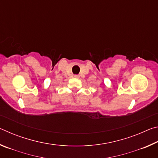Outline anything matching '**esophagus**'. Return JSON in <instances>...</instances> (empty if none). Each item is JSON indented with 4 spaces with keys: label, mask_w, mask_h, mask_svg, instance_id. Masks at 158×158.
Listing matches in <instances>:
<instances>
[{
    "label": "esophagus",
    "mask_w": 158,
    "mask_h": 158,
    "mask_svg": "<svg viewBox=\"0 0 158 158\" xmlns=\"http://www.w3.org/2000/svg\"><path fill=\"white\" fill-rule=\"evenodd\" d=\"M74 77H77V78H78V77H79V76H78V75H75V76H74Z\"/></svg>",
    "instance_id": "1"
}]
</instances>
